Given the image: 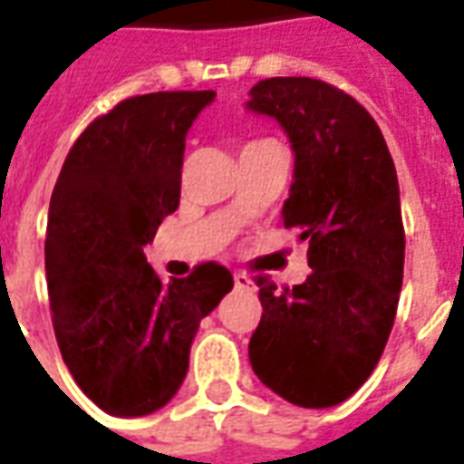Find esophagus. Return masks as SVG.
<instances>
[{"label": "esophagus", "instance_id": "1", "mask_svg": "<svg viewBox=\"0 0 464 464\" xmlns=\"http://www.w3.org/2000/svg\"><path fill=\"white\" fill-rule=\"evenodd\" d=\"M235 290L239 292H249V290H255V282L247 277V275H242V272H235Z\"/></svg>", "mask_w": 464, "mask_h": 464}]
</instances>
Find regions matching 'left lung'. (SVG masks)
I'll return each instance as SVG.
<instances>
[{"instance_id":"1","label":"left lung","mask_w":464,"mask_h":464,"mask_svg":"<svg viewBox=\"0 0 464 464\" xmlns=\"http://www.w3.org/2000/svg\"><path fill=\"white\" fill-rule=\"evenodd\" d=\"M245 107L290 140L282 222L310 239L312 267L292 290L259 277L249 362L292 405L334 407L372 374L395 324L405 267L395 162L370 111L320 80L257 82Z\"/></svg>"}]
</instances>
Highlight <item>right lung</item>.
Masks as SVG:
<instances>
[{
  "instance_id": "obj_1",
  "label": "right lung",
  "mask_w": 464,
  "mask_h": 464,
  "mask_svg": "<svg viewBox=\"0 0 464 464\" xmlns=\"http://www.w3.org/2000/svg\"><path fill=\"white\" fill-rule=\"evenodd\" d=\"M215 92H154L94 120L49 202V307L74 382L114 417L152 415L182 387L199 322L232 290L207 262L160 279L144 257L179 205L185 137Z\"/></svg>"
}]
</instances>
